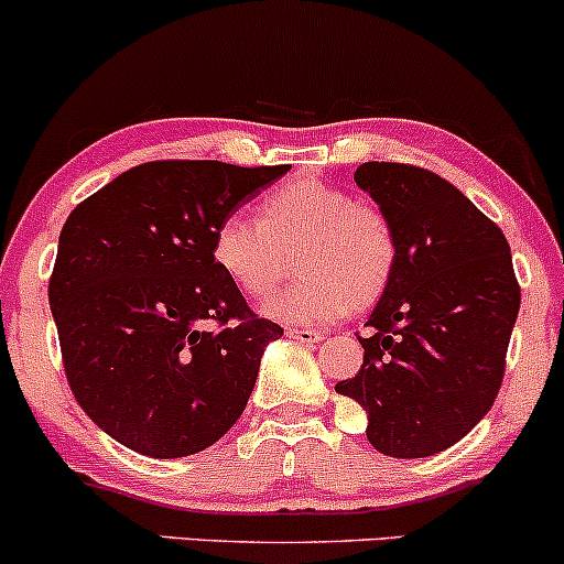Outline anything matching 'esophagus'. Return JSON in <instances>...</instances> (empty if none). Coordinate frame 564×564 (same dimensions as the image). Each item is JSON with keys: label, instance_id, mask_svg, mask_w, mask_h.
I'll list each match as a JSON object with an SVG mask.
<instances>
[{"label": "esophagus", "instance_id": "34e87169", "mask_svg": "<svg viewBox=\"0 0 564 564\" xmlns=\"http://www.w3.org/2000/svg\"><path fill=\"white\" fill-rule=\"evenodd\" d=\"M286 334L292 339H300V343H321V339H324V334L321 332H315V329H302V326H289L286 329Z\"/></svg>", "mask_w": 564, "mask_h": 564}]
</instances>
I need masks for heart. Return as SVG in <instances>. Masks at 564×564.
Wrapping results in <instances>:
<instances>
[{
    "instance_id": "b5f03b06",
    "label": "heart",
    "mask_w": 564,
    "mask_h": 564,
    "mask_svg": "<svg viewBox=\"0 0 564 564\" xmlns=\"http://www.w3.org/2000/svg\"><path fill=\"white\" fill-rule=\"evenodd\" d=\"M259 219L230 214L216 225L212 259L238 292L259 300L286 270L296 249V281L262 305L286 324H329L386 294L399 262L393 221L377 203L339 184L296 178L268 192Z\"/></svg>"
}]
</instances>
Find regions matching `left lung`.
<instances>
[{"mask_svg":"<svg viewBox=\"0 0 564 564\" xmlns=\"http://www.w3.org/2000/svg\"><path fill=\"white\" fill-rule=\"evenodd\" d=\"M352 178L393 221L399 262L358 334L361 369L337 393L361 404L382 455H436L498 399L522 302L509 240L429 169L364 163Z\"/></svg>","mask_w":564,"mask_h":564,"instance_id":"obj_1","label":"left lung"}]
</instances>
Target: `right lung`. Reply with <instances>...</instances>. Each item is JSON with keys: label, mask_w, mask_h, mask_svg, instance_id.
Returning <instances> with one entry per match:
<instances>
[{"label": "right lung", "mask_w": 564, "mask_h": 564, "mask_svg": "<svg viewBox=\"0 0 564 564\" xmlns=\"http://www.w3.org/2000/svg\"><path fill=\"white\" fill-rule=\"evenodd\" d=\"M286 171L152 160L66 219L47 289L66 380L133 453H200L249 404L264 345L283 329L216 270L212 238Z\"/></svg>", "instance_id": "obj_1"}]
</instances>
